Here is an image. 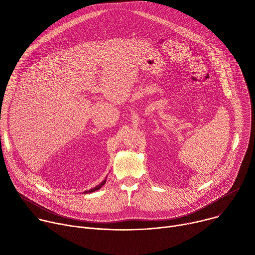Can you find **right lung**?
<instances>
[{
	"instance_id": "1",
	"label": "right lung",
	"mask_w": 255,
	"mask_h": 255,
	"mask_svg": "<svg viewBox=\"0 0 255 255\" xmlns=\"http://www.w3.org/2000/svg\"><path fill=\"white\" fill-rule=\"evenodd\" d=\"M106 180H107V177L102 181V183L99 185V186H97V187H95L94 189H92V190H89V191H85L84 192V194H89V193H93V192H95V191H98L99 189H101L105 184H106Z\"/></svg>"
}]
</instances>
